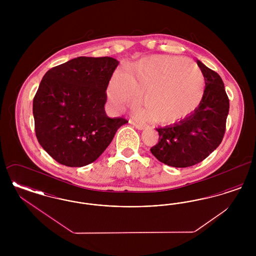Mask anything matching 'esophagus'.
<instances>
[{"instance_id": "obj_1", "label": "esophagus", "mask_w": 256, "mask_h": 256, "mask_svg": "<svg viewBox=\"0 0 256 256\" xmlns=\"http://www.w3.org/2000/svg\"><path fill=\"white\" fill-rule=\"evenodd\" d=\"M130 124H132L134 126L137 128V130H145V126H143V124H136V122H132V121H130Z\"/></svg>"}]
</instances>
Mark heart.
Returning a JSON list of instances; mask_svg holds the SVG:
<instances>
[{"instance_id": "1", "label": "heart", "mask_w": 256, "mask_h": 256, "mask_svg": "<svg viewBox=\"0 0 256 256\" xmlns=\"http://www.w3.org/2000/svg\"><path fill=\"white\" fill-rule=\"evenodd\" d=\"M141 92L146 110L137 112L143 120L158 124L176 122L192 113L204 92V78L194 62L156 54L116 70L108 86L110 110L120 112L134 106Z\"/></svg>"}]
</instances>
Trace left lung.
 <instances>
[{
    "instance_id": "1",
    "label": "left lung",
    "mask_w": 256,
    "mask_h": 256,
    "mask_svg": "<svg viewBox=\"0 0 256 256\" xmlns=\"http://www.w3.org/2000/svg\"><path fill=\"white\" fill-rule=\"evenodd\" d=\"M204 74V96L192 113L178 122L158 128V143L150 148L160 162L186 168L202 162L219 146L226 132L230 100L219 74L196 60Z\"/></svg>"
}]
</instances>
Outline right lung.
Instances as JSON below:
<instances>
[{
    "instance_id": "obj_1",
    "label": "right lung",
    "mask_w": 256,
    "mask_h": 256,
    "mask_svg": "<svg viewBox=\"0 0 256 256\" xmlns=\"http://www.w3.org/2000/svg\"><path fill=\"white\" fill-rule=\"evenodd\" d=\"M119 61L80 56L50 69L34 98L37 140L68 167L88 165L104 152L128 121L110 118L106 88Z\"/></svg>"
}]
</instances>
